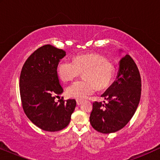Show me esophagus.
Masks as SVG:
<instances>
[{
	"mask_svg": "<svg viewBox=\"0 0 160 160\" xmlns=\"http://www.w3.org/2000/svg\"><path fill=\"white\" fill-rule=\"evenodd\" d=\"M76 104H77L78 106H80V105L82 104V101H81V100H76Z\"/></svg>",
	"mask_w": 160,
	"mask_h": 160,
	"instance_id": "1",
	"label": "esophagus"
}]
</instances>
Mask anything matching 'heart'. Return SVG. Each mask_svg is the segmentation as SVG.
<instances>
[{"label":"heart","instance_id":"heart-1","mask_svg":"<svg viewBox=\"0 0 160 160\" xmlns=\"http://www.w3.org/2000/svg\"><path fill=\"white\" fill-rule=\"evenodd\" d=\"M58 74L64 82L75 79L83 72L84 80L77 81L67 88L69 97L83 100L95 91L108 88L113 82L115 69L113 63L98 53L79 54L73 61L62 60L57 68Z\"/></svg>","mask_w":160,"mask_h":160}]
</instances>
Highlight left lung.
<instances>
[{
    "label": "left lung",
    "mask_w": 160,
    "mask_h": 160,
    "mask_svg": "<svg viewBox=\"0 0 160 160\" xmlns=\"http://www.w3.org/2000/svg\"><path fill=\"white\" fill-rule=\"evenodd\" d=\"M141 95V78L132 58L126 54L119 62L117 78L102 95L107 101L94 102L89 121L98 132L111 133L123 128L136 111Z\"/></svg>",
    "instance_id": "obj_1"
}]
</instances>
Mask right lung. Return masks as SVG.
I'll return each mask as SVG.
<instances>
[{
    "label": "right lung",
    "instance_id": "right-lung-1",
    "mask_svg": "<svg viewBox=\"0 0 160 160\" xmlns=\"http://www.w3.org/2000/svg\"><path fill=\"white\" fill-rule=\"evenodd\" d=\"M65 56V51L50 44L41 47L24 63L19 78L24 112L35 125L49 132L66 128L76 105L74 99L54 100L63 92L57 68Z\"/></svg>",
    "mask_w": 160,
    "mask_h": 160
}]
</instances>
